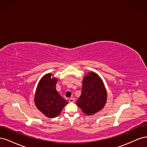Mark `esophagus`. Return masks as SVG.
Wrapping results in <instances>:
<instances>
[{"label":"esophagus","mask_w":147,"mask_h":147,"mask_svg":"<svg viewBox=\"0 0 147 147\" xmlns=\"http://www.w3.org/2000/svg\"><path fill=\"white\" fill-rule=\"evenodd\" d=\"M69 102H74L75 101V99L74 98H70L69 99Z\"/></svg>","instance_id":"esophagus-1"}]
</instances>
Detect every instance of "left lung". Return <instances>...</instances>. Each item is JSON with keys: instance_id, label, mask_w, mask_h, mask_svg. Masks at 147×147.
I'll return each mask as SVG.
<instances>
[{"instance_id": "left-lung-1", "label": "left lung", "mask_w": 147, "mask_h": 147, "mask_svg": "<svg viewBox=\"0 0 147 147\" xmlns=\"http://www.w3.org/2000/svg\"><path fill=\"white\" fill-rule=\"evenodd\" d=\"M107 97V93L102 79L91 72L83 78L82 94L76 104L84 113L92 115L103 109Z\"/></svg>"}]
</instances>
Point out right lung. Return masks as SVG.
Segmentation results:
<instances>
[{"label":"right lung","instance_id":"add662e5","mask_svg":"<svg viewBox=\"0 0 147 147\" xmlns=\"http://www.w3.org/2000/svg\"><path fill=\"white\" fill-rule=\"evenodd\" d=\"M48 74L40 79L35 91L34 101L37 109L48 118H54L61 113L68 102L56 90L57 80Z\"/></svg>","mask_w":147,"mask_h":147}]
</instances>
